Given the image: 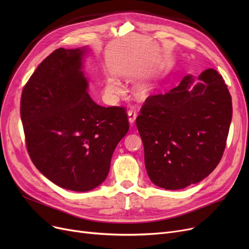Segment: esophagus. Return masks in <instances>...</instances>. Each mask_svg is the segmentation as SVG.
I'll list each match as a JSON object with an SVG mask.
<instances>
[{"mask_svg": "<svg viewBox=\"0 0 249 249\" xmlns=\"http://www.w3.org/2000/svg\"><path fill=\"white\" fill-rule=\"evenodd\" d=\"M137 117V113L135 112V110H129L128 111V121L130 123V125H133V123L136 120Z\"/></svg>", "mask_w": 249, "mask_h": 249, "instance_id": "esophagus-1", "label": "esophagus"}]
</instances>
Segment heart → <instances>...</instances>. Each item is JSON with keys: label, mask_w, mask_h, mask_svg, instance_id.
<instances>
[{"label": "heart", "mask_w": 249, "mask_h": 249, "mask_svg": "<svg viewBox=\"0 0 249 249\" xmlns=\"http://www.w3.org/2000/svg\"><path fill=\"white\" fill-rule=\"evenodd\" d=\"M105 91L109 96L116 95L121 91V86L115 77H108L106 80V85H105Z\"/></svg>", "instance_id": "1"}]
</instances>
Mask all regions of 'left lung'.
Instances as JSON below:
<instances>
[{"label": "left lung", "instance_id": "8db88e82", "mask_svg": "<svg viewBox=\"0 0 249 249\" xmlns=\"http://www.w3.org/2000/svg\"><path fill=\"white\" fill-rule=\"evenodd\" d=\"M195 80L188 74L167 93L149 97L136 119L147 175L165 190L204 179L225 149L232 119L227 86L213 69Z\"/></svg>", "mask_w": 249, "mask_h": 249}]
</instances>
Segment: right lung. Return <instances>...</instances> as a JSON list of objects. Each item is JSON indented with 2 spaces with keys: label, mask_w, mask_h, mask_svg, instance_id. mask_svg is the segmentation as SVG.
<instances>
[{
  "label": "right lung",
  "mask_w": 249,
  "mask_h": 249,
  "mask_svg": "<svg viewBox=\"0 0 249 249\" xmlns=\"http://www.w3.org/2000/svg\"><path fill=\"white\" fill-rule=\"evenodd\" d=\"M88 46L58 48L26 84L21 120L34 165L56 186L88 192L107 178L113 152L127 134L125 109L89 97L83 71Z\"/></svg>",
  "instance_id": "add662e5"
}]
</instances>
